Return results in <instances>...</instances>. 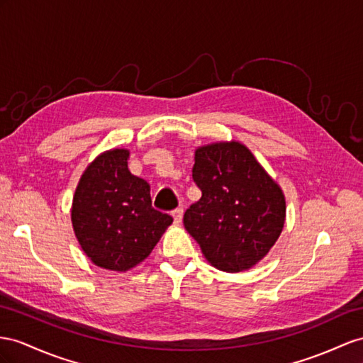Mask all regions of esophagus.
<instances>
[{"label":"esophagus","mask_w":363,"mask_h":363,"mask_svg":"<svg viewBox=\"0 0 363 363\" xmlns=\"http://www.w3.org/2000/svg\"><path fill=\"white\" fill-rule=\"evenodd\" d=\"M182 213H184V210H182L181 207L174 208V210L172 211V215H173V219H174L176 224H179V222H181V219H182Z\"/></svg>","instance_id":"34e87169"}]
</instances>
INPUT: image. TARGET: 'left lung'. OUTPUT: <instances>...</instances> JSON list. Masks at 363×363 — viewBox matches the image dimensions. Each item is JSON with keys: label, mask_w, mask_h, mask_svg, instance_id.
<instances>
[{"label": "left lung", "mask_w": 363, "mask_h": 363, "mask_svg": "<svg viewBox=\"0 0 363 363\" xmlns=\"http://www.w3.org/2000/svg\"><path fill=\"white\" fill-rule=\"evenodd\" d=\"M193 181L202 198L185 210V230L213 267L228 273L252 268L282 231V190L239 143L198 148Z\"/></svg>", "instance_id": "1"}]
</instances>
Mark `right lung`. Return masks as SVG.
I'll use <instances>...</instances> for the list:
<instances>
[{
    "mask_svg": "<svg viewBox=\"0 0 363 363\" xmlns=\"http://www.w3.org/2000/svg\"><path fill=\"white\" fill-rule=\"evenodd\" d=\"M128 152L115 148L93 161L78 184L72 224L90 261L127 272L152 253L173 218L152 206L150 184L132 174Z\"/></svg>",
    "mask_w": 363,
    "mask_h": 363,
    "instance_id": "1",
    "label": "right lung"
}]
</instances>
